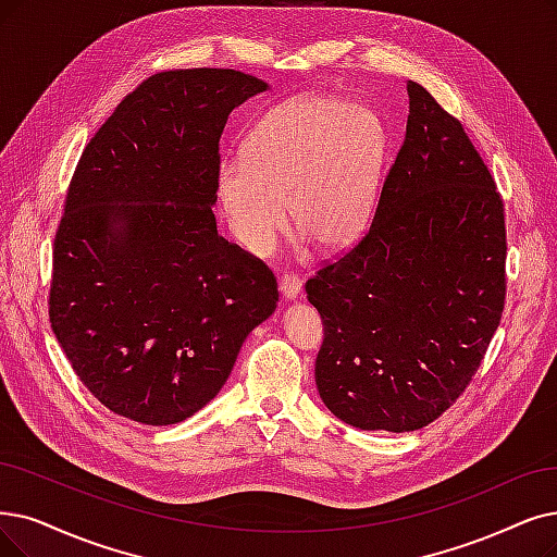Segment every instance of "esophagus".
<instances>
[{
  "mask_svg": "<svg viewBox=\"0 0 557 557\" xmlns=\"http://www.w3.org/2000/svg\"><path fill=\"white\" fill-rule=\"evenodd\" d=\"M278 290L285 301H297L301 297V281L295 274H285L278 281Z\"/></svg>",
  "mask_w": 557,
  "mask_h": 557,
  "instance_id": "1",
  "label": "esophagus"
}]
</instances>
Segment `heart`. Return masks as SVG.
Masks as SVG:
<instances>
[{
  "label": "heart",
  "instance_id": "b5f03b06",
  "mask_svg": "<svg viewBox=\"0 0 557 557\" xmlns=\"http://www.w3.org/2000/svg\"><path fill=\"white\" fill-rule=\"evenodd\" d=\"M384 154L386 129L370 107L301 96L249 129L242 160H221L216 196L231 233L256 256L274 251L287 214L318 249H341L368 224Z\"/></svg>",
  "mask_w": 557,
  "mask_h": 557
}]
</instances>
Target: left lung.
I'll list each match as a JSON object with an SVG mask.
<instances>
[{
	"mask_svg": "<svg viewBox=\"0 0 557 557\" xmlns=\"http://www.w3.org/2000/svg\"><path fill=\"white\" fill-rule=\"evenodd\" d=\"M405 141L372 226L306 283L324 322L315 384L366 432H413L480 368L505 301L503 201L459 121L407 79Z\"/></svg>",
	"mask_w": 557,
	"mask_h": 557,
	"instance_id": "obj_1",
	"label": "left lung"
}]
</instances>
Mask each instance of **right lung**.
Returning a JSON list of instances; mask_svg holds the SVG:
<instances>
[{"label": "right lung", "instance_id": "right-lung-1", "mask_svg": "<svg viewBox=\"0 0 557 557\" xmlns=\"http://www.w3.org/2000/svg\"><path fill=\"white\" fill-rule=\"evenodd\" d=\"M270 84L228 69L152 75L82 152L54 239L52 331L82 384L141 425L216 397L276 310V278L216 231L219 139Z\"/></svg>", "mask_w": 557, "mask_h": 557}]
</instances>
